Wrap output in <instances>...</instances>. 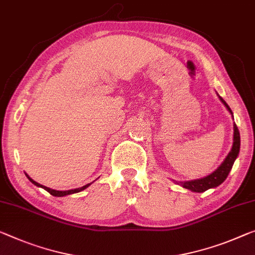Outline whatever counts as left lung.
<instances>
[{
    "instance_id": "left-lung-1",
    "label": "left lung",
    "mask_w": 255,
    "mask_h": 255,
    "mask_svg": "<svg viewBox=\"0 0 255 255\" xmlns=\"http://www.w3.org/2000/svg\"><path fill=\"white\" fill-rule=\"evenodd\" d=\"M218 95V93H217ZM219 99H220L221 103L226 106V108L228 109V112L232 114L233 119H234V115H233V112L232 109L225 100L222 99V98L218 95ZM240 149H241V135H240V131H238L237 128V125L234 124V142H233V147L232 149H230L229 154L226 156V158L223 162L219 165V167L217 170H214L212 173H210L209 175H206L204 178H201V179H196V180H189V181H173L175 183H178L183 188H186V189H189L191 191H194V193H203V191H205L207 189H211V188H217L218 186H220L221 183L225 181L228 177L230 170H232V167L234 165L235 160L238 157V154H240Z\"/></svg>"
}]
</instances>
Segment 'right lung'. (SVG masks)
I'll use <instances>...</instances> for the list:
<instances>
[{"label": "right lung", "mask_w": 255, "mask_h": 255, "mask_svg": "<svg viewBox=\"0 0 255 255\" xmlns=\"http://www.w3.org/2000/svg\"><path fill=\"white\" fill-rule=\"evenodd\" d=\"M26 174V177L28 178V180L32 183H34L35 186H37V187H40V188H43V189H45L46 191H48V193H50L51 195L52 196H56V197H64V196H67V195H70V194H76V193H80V191H82V190H84V189H87V188L91 185V183H88V185H85V186H83V187H80V188H76V189H69V190H56V189H51V188H48V187H45V186H42V185H40V183H37L36 181H34V180L29 177L28 174L27 173H25Z\"/></svg>", "instance_id": "add662e5"}]
</instances>
